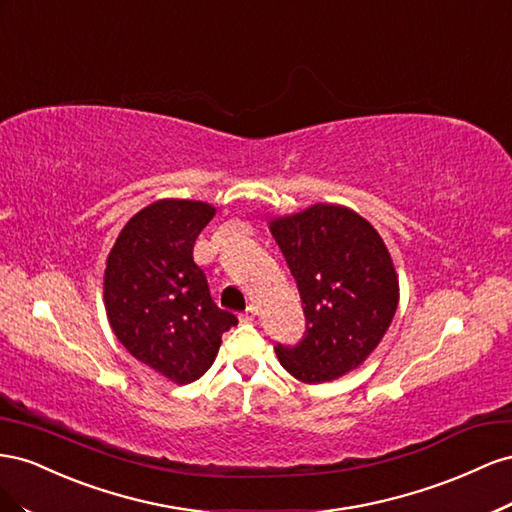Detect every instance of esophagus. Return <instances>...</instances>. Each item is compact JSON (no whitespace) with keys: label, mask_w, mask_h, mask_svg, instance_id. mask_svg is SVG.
I'll return each mask as SVG.
<instances>
[{"label":"esophagus","mask_w":512,"mask_h":512,"mask_svg":"<svg viewBox=\"0 0 512 512\" xmlns=\"http://www.w3.org/2000/svg\"><path fill=\"white\" fill-rule=\"evenodd\" d=\"M257 315H259V311H257V306H248V309L242 313V319L244 321H255L257 319Z\"/></svg>","instance_id":"obj_1"}]
</instances>
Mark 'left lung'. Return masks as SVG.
<instances>
[{
  "instance_id": "left-lung-1",
  "label": "left lung",
  "mask_w": 512,
  "mask_h": 512,
  "mask_svg": "<svg viewBox=\"0 0 512 512\" xmlns=\"http://www.w3.org/2000/svg\"><path fill=\"white\" fill-rule=\"evenodd\" d=\"M270 231L294 274L306 319L298 345L274 347L283 369L304 384L354 371L384 339L399 304L384 240L360 214L330 203L274 218Z\"/></svg>"
}]
</instances>
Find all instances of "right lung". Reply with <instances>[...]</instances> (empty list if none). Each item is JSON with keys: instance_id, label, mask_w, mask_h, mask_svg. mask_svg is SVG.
<instances>
[{"instance_id": "1", "label": "right lung", "mask_w": 512, "mask_h": 512, "mask_svg": "<svg viewBox=\"0 0 512 512\" xmlns=\"http://www.w3.org/2000/svg\"><path fill=\"white\" fill-rule=\"evenodd\" d=\"M214 208L160 199L124 225L107 257L105 306L115 337L139 362L191 384L206 373L238 317L218 309L193 246Z\"/></svg>"}]
</instances>
